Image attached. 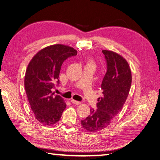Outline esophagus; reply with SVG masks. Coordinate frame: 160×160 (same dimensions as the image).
<instances>
[{
    "label": "esophagus",
    "instance_id": "esophagus-1",
    "mask_svg": "<svg viewBox=\"0 0 160 160\" xmlns=\"http://www.w3.org/2000/svg\"><path fill=\"white\" fill-rule=\"evenodd\" d=\"M71 102H72V103H73V104H76V105H79L80 103V102L76 101V100H74V99H72V100H71Z\"/></svg>",
    "mask_w": 160,
    "mask_h": 160
}]
</instances>
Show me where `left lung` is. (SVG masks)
<instances>
[{
	"instance_id": "1",
	"label": "left lung",
	"mask_w": 160,
	"mask_h": 160,
	"mask_svg": "<svg viewBox=\"0 0 160 160\" xmlns=\"http://www.w3.org/2000/svg\"><path fill=\"white\" fill-rule=\"evenodd\" d=\"M107 71L101 84L102 97L99 98L96 110L81 121L83 128L96 132L108 127L120 112L127 99L132 84V73L128 62L121 55L102 50Z\"/></svg>"
}]
</instances>
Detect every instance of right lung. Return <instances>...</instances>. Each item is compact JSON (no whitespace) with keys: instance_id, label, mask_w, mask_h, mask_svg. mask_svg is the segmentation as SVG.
Returning <instances> with one entry per match:
<instances>
[{"instance_id":"right-lung-1","label":"right lung","mask_w":160,"mask_h":160,"mask_svg":"<svg viewBox=\"0 0 160 160\" xmlns=\"http://www.w3.org/2000/svg\"><path fill=\"white\" fill-rule=\"evenodd\" d=\"M76 54L73 48L56 44L41 50L29 62L24 78L25 91L36 119L41 123L52 125L60 120L66 104L52 89L60 83L62 62Z\"/></svg>"}]
</instances>
